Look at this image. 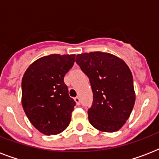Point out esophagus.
I'll return each instance as SVG.
<instances>
[{"instance_id":"obj_1","label":"esophagus","mask_w":159,"mask_h":159,"mask_svg":"<svg viewBox=\"0 0 159 159\" xmlns=\"http://www.w3.org/2000/svg\"><path fill=\"white\" fill-rule=\"evenodd\" d=\"M74 101H75V102H76V104H77V105H79L80 104V98L78 97H75Z\"/></svg>"}]
</instances>
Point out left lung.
Instances as JSON below:
<instances>
[{
  "label": "left lung",
  "mask_w": 159,
  "mask_h": 159,
  "mask_svg": "<svg viewBox=\"0 0 159 159\" xmlns=\"http://www.w3.org/2000/svg\"><path fill=\"white\" fill-rule=\"evenodd\" d=\"M76 62L89 78L93 102L88 120L102 132H116L126 123L135 102L133 76L116 55L90 52L77 55Z\"/></svg>",
  "instance_id": "obj_1"
}]
</instances>
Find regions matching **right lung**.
<instances>
[{"mask_svg": "<svg viewBox=\"0 0 159 159\" xmlns=\"http://www.w3.org/2000/svg\"><path fill=\"white\" fill-rule=\"evenodd\" d=\"M75 54H49L32 62L22 78L21 102L29 120L40 133L55 135L69 125L75 102L63 78Z\"/></svg>", "mask_w": 159, "mask_h": 159, "instance_id": "right-lung-1", "label": "right lung"}]
</instances>
